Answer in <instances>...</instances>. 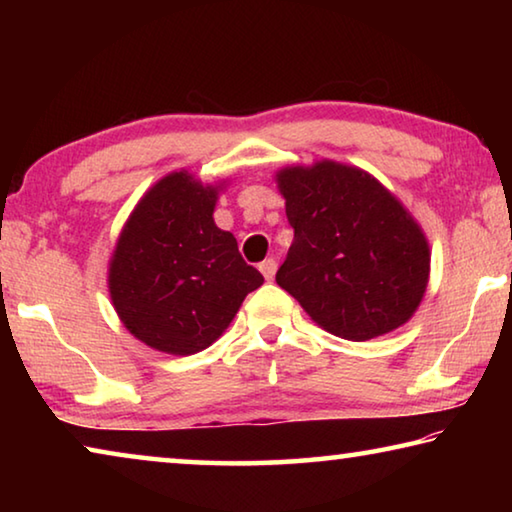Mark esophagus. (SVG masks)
<instances>
[{"label":"esophagus","mask_w":512,"mask_h":512,"mask_svg":"<svg viewBox=\"0 0 512 512\" xmlns=\"http://www.w3.org/2000/svg\"><path fill=\"white\" fill-rule=\"evenodd\" d=\"M259 271H262L266 280H273L275 271H277V262H275V259H264V262L259 264Z\"/></svg>","instance_id":"esophagus-1"}]
</instances>
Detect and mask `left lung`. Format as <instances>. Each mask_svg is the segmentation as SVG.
Returning a JSON list of instances; mask_svg holds the SVG:
<instances>
[{
  "instance_id": "obj_1",
  "label": "left lung",
  "mask_w": 512,
  "mask_h": 512,
  "mask_svg": "<svg viewBox=\"0 0 512 512\" xmlns=\"http://www.w3.org/2000/svg\"><path fill=\"white\" fill-rule=\"evenodd\" d=\"M293 244L275 282L316 323L348 341L404 325L429 280L422 230L366 171L336 162L284 169Z\"/></svg>"
}]
</instances>
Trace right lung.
<instances>
[{"label":"right lung","instance_id":"add662e5","mask_svg":"<svg viewBox=\"0 0 512 512\" xmlns=\"http://www.w3.org/2000/svg\"><path fill=\"white\" fill-rule=\"evenodd\" d=\"M216 189L187 171L162 178L128 219L110 264V296L128 332L169 354L205 350L264 277L216 228Z\"/></svg>","mask_w":512,"mask_h":512}]
</instances>
